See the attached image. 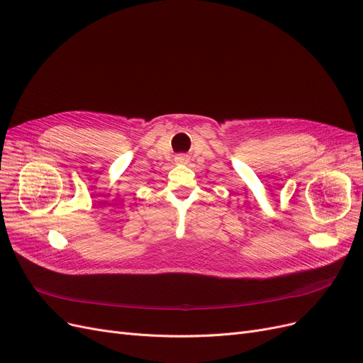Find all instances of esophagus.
<instances>
[{
    "label": "esophagus",
    "instance_id": "esophagus-1",
    "mask_svg": "<svg viewBox=\"0 0 363 363\" xmlns=\"http://www.w3.org/2000/svg\"><path fill=\"white\" fill-rule=\"evenodd\" d=\"M177 160H179V162H186V160H188V156H184V155H180V156L177 157Z\"/></svg>",
    "mask_w": 363,
    "mask_h": 363
}]
</instances>
